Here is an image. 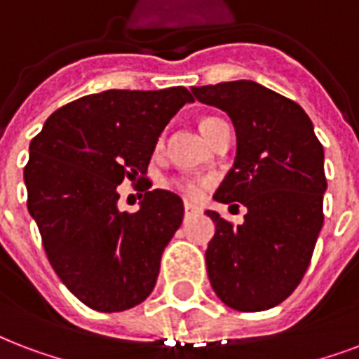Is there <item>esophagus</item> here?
I'll return each instance as SVG.
<instances>
[{"mask_svg": "<svg viewBox=\"0 0 359 359\" xmlns=\"http://www.w3.org/2000/svg\"><path fill=\"white\" fill-rule=\"evenodd\" d=\"M198 210H201L196 203H190V201H184V212L186 215H191V212H198Z\"/></svg>", "mask_w": 359, "mask_h": 359, "instance_id": "34e87169", "label": "esophagus"}]
</instances>
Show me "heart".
<instances>
[{
    "instance_id": "b5f03b06",
    "label": "heart",
    "mask_w": 359,
    "mask_h": 359,
    "mask_svg": "<svg viewBox=\"0 0 359 359\" xmlns=\"http://www.w3.org/2000/svg\"><path fill=\"white\" fill-rule=\"evenodd\" d=\"M222 122H224V120L216 118V116H205V118L199 120V131H201L205 139H207V137L210 135V131L215 130L218 124H222ZM173 186L179 191L186 194V196H198V194H199V184L196 182V180L180 179V180H175Z\"/></svg>"
}]
</instances>
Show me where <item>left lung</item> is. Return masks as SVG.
<instances>
[{"label": "left lung", "mask_w": 359, "mask_h": 359, "mask_svg": "<svg viewBox=\"0 0 359 359\" xmlns=\"http://www.w3.org/2000/svg\"><path fill=\"white\" fill-rule=\"evenodd\" d=\"M196 100L222 109L233 122L237 154L215 194L243 203L233 228L216 210L205 259L216 295L241 313L283 303L305 275L324 224V149L295 101L254 81L194 86Z\"/></svg>", "instance_id": "8db88e82"}]
</instances>
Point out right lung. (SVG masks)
Returning a JSON list of instances; mask_svg holds the SVG:
<instances>
[{
  "instance_id": "1",
  "label": "right lung",
  "mask_w": 359,
  "mask_h": 359,
  "mask_svg": "<svg viewBox=\"0 0 359 359\" xmlns=\"http://www.w3.org/2000/svg\"><path fill=\"white\" fill-rule=\"evenodd\" d=\"M191 101L184 86L105 90L52 113L29 143L27 210L52 269L94 311H128L154 290L184 205L152 190L137 212H122L118 184L143 180L158 137Z\"/></svg>"
}]
</instances>
